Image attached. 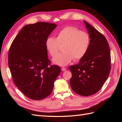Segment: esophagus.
Instances as JSON below:
<instances>
[{"label":"esophagus","mask_w":122,"mask_h":122,"mask_svg":"<svg viewBox=\"0 0 122 122\" xmlns=\"http://www.w3.org/2000/svg\"><path fill=\"white\" fill-rule=\"evenodd\" d=\"M61 70H62L63 71H66V68H64V67H63V68H61Z\"/></svg>","instance_id":"34e87169"}]
</instances>
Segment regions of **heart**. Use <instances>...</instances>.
<instances>
[{
	"label": "heart",
	"instance_id": "heart-1",
	"mask_svg": "<svg viewBox=\"0 0 122 122\" xmlns=\"http://www.w3.org/2000/svg\"><path fill=\"white\" fill-rule=\"evenodd\" d=\"M90 41L87 33L68 26L60 31L56 38L48 37L45 44L46 49L52 56L58 53L60 45L64 46V52L56 55L52 59V62L56 65L65 66L73 58L78 60L83 58L89 50Z\"/></svg>",
	"mask_w": 122,
	"mask_h": 122
}]
</instances>
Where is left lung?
Returning <instances> with one entry per match:
<instances>
[{
    "mask_svg": "<svg viewBox=\"0 0 122 122\" xmlns=\"http://www.w3.org/2000/svg\"><path fill=\"white\" fill-rule=\"evenodd\" d=\"M90 37L87 53L78 64L69 66L72 89L84 97L97 92L108 78L111 70V53L108 43L103 35L84 21Z\"/></svg>",
    "mask_w": 122,
    "mask_h": 122,
    "instance_id": "8db88e82",
    "label": "left lung"
}]
</instances>
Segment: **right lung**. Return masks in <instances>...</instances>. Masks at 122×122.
Listing matches in <instances>:
<instances>
[{"instance_id":"obj_1","label":"right lung","mask_w":122,"mask_h":122,"mask_svg":"<svg viewBox=\"0 0 122 122\" xmlns=\"http://www.w3.org/2000/svg\"><path fill=\"white\" fill-rule=\"evenodd\" d=\"M57 27L39 22L25 25L14 39L8 53V66L15 84L30 99L50 95L60 73L58 66H49L46 40Z\"/></svg>"}]
</instances>
